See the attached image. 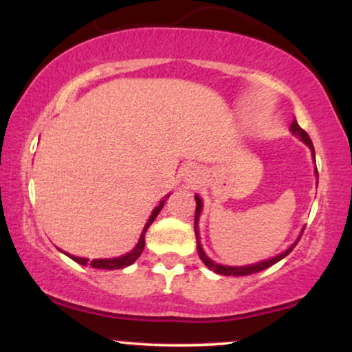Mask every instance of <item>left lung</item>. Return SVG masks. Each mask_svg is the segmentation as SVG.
Returning <instances> with one entry per match:
<instances>
[{"mask_svg": "<svg viewBox=\"0 0 352 352\" xmlns=\"http://www.w3.org/2000/svg\"><path fill=\"white\" fill-rule=\"evenodd\" d=\"M292 132H293V134L296 135V137H300V139L302 140V142H305L306 145H308V147L311 148V152H313V155H314V147H313V142H311L309 135L306 134L305 131H302V129L300 127V125H298L296 120H293V122H292ZM316 177H318V170H316ZM195 201H197V210H195V235H197V252H199V256H200V260L204 261V263L207 265L208 268L212 270V272H215V273H218V274H225V276H246V274H252V273L263 272V270L270 268V266H272V265L278 263V261L283 260V258H285L286 254H289V253H292V250L294 248V246L298 245V241H300V238H301V235H302V233H301L300 238H298V240L294 241V243H293L292 246H289V248L286 250V252L280 253V254H278V256H273V258H270V260L260 261V263L248 265V266H225V265H218V263H215V261H212V260H210V258L207 256V254H205L204 248H201V245H200V236H199V228H197V221H199V217H200L201 207H204V205H201V200H200V197H199V195H195Z\"/></svg>", "mask_w": 352, "mask_h": 352, "instance_id": "8db88e82", "label": "left lung"}]
</instances>
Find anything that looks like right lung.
Here are the masks:
<instances>
[{"mask_svg":"<svg viewBox=\"0 0 352 352\" xmlns=\"http://www.w3.org/2000/svg\"><path fill=\"white\" fill-rule=\"evenodd\" d=\"M167 197H168V195H167ZM167 197H165V199H164L162 201H160V204L157 205L155 208H153L151 218H148V221H147V223H145L142 233H140L139 243L135 245V248L132 250L131 253L122 254V256H117V258H104V260H100V258H99V260H91V261H89L87 258H79V256H74V254H69V253H66V254H67V256H69V258H72V260H74L76 263H79V265H89V266H92V268H99V270H120V268H125V266L132 265V263H134V261L137 260V258H139L140 254H142L144 246H145V232H147L148 227H151L152 221L155 220V217L159 215V212H160V210H162L165 200H167ZM63 253H64V252H63Z\"/></svg>","mask_w":352,"mask_h":352,"instance_id":"1","label":"right lung"}]
</instances>
